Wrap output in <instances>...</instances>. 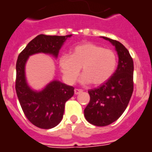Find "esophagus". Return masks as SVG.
Returning <instances> with one entry per match:
<instances>
[{
  "instance_id": "esophagus-1",
  "label": "esophagus",
  "mask_w": 152,
  "mask_h": 152,
  "mask_svg": "<svg viewBox=\"0 0 152 152\" xmlns=\"http://www.w3.org/2000/svg\"><path fill=\"white\" fill-rule=\"evenodd\" d=\"M82 92V89H75V94L76 95L77 94H79L80 93Z\"/></svg>"
}]
</instances>
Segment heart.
<instances>
[{"instance_id": "obj_1", "label": "heart", "mask_w": 152, "mask_h": 152, "mask_svg": "<svg viewBox=\"0 0 152 152\" xmlns=\"http://www.w3.org/2000/svg\"><path fill=\"white\" fill-rule=\"evenodd\" d=\"M117 55L114 50L92 43H85L73 48L71 55H61L58 60L63 78L74 84L82 68V83L100 86L113 75L117 66Z\"/></svg>"}]
</instances>
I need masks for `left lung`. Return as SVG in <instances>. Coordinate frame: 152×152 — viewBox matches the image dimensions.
<instances>
[{"instance_id": "obj_1", "label": "left lung", "mask_w": 152, "mask_h": 152, "mask_svg": "<svg viewBox=\"0 0 152 152\" xmlns=\"http://www.w3.org/2000/svg\"><path fill=\"white\" fill-rule=\"evenodd\" d=\"M116 48L118 66L113 75L96 89L88 91L90 97L84 110L85 117L96 126H107L122 115L133 92V60L122 43L103 37Z\"/></svg>"}]
</instances>
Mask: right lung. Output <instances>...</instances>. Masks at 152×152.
I'll list each match as a JSON object with an SVG mask.
<instances>
[{
	"instance_id": "right-lung-1",
	"label": "right lung",
	"mask_w": 152,
	"mask_h": 152,
	"mask_svg": "<svg viewBox=\"0 0 152 152\" xmlns=\"http://www.w3.org/2000/svg\"><path fill=\"white\" fill-rule=\"evenodd\" d=\"M70 36L39 35L20 53L16 61L15 88L19 102L27 119L39 129H52L58 124L64 113L65 103L74 95L75 88L53 81L43 91H32L25 81L26 61L29 55L39 52L57 57L63 43Z\"/></svg>"
}]
</instances>
